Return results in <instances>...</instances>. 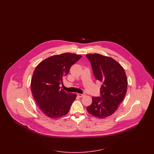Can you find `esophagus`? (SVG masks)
<instances>
[{"label": "esophagus", "instance_id": "1", "mask_svg": "<svg viewBox=\"0 0 154 154\" xmlns=\"http://www.w3.org/2000/svg\"><path fill=\"white\" fill-rule=\"evenodd\" d=\"M77 95L80 97V98H82V97H85V95H86V94H77Z\"/></svg>", "mask_w": 154, "mask_h": 154}]
</instances>
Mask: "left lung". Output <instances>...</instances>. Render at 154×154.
I'll use <instances>...</instances> for the list:
<instances>
[{"label":"left lung","mask_w":154,"mask_h":154,"mask_svg":"<svg viewBox=\"0 0 154 154\" xmlns=\"http://www.w3.org/2000/svg\"><path fill=\"white\" fill-rule=\"evenodd\" d=\"M95 79L102 82L100 97H92L86 108L93 116L103 119L112 115L126 95L128 79L123 67L111 57L98 54H88Z\"/></svg>","instance_id":"8db88e82"}]
</instances>
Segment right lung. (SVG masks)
I'll use <instances>...</instances> for the list:
<instances>
[{
	"mask_svg": "<svg viewBox=\"0 0 154 154\" xmlns=\"http://www.w3.org/2000/svg\"><path fill=\"white\" fill-rule=\"evenodd\" d=\"M81 55L64 53L50 56L37 66L31 80V89L35 102L42 112L51 119L66 115L75 94L66 93L59 85L68 74L70 67Z\"/></svg>",
	"mask_w": 154,
	"mask_h": 154,
	"instance_id": "obj_1",
	"label": "right lung"
}]
</instances>
